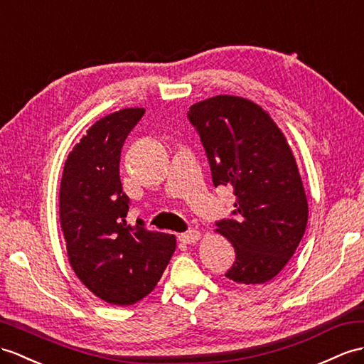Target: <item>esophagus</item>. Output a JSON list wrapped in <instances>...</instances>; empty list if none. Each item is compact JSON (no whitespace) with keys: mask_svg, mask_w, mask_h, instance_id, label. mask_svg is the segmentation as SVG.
Wrapping results in <instances>:
<instances>
[{"mask_svg":"<svg viewBox=\"0 0 364 364\" xmlns=\"http://www.w3.org/2000/svg\"><path fill=\"white\" fill-rule=\"evenodd\" d=\"M200 239V233L198 230H188L182 235H179V241L183 244H196Z\"/></svg>","mask_w":364,"mask_h":364,"instance_id":"obj_1","label":"esophagus"}]
</instances>
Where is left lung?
Here are the masks:
<instances>
[{
  "label": "left lung",
  "instance_id": "1",
  "mask_svg": "<svg viewBox=\"0 0 364 364\" xmlns=\"http://www.w3.org/2000/svg\"><path fill=\"white\" fill-rule=\"evenodd\" d=\"M188 119L205 148L213 185L235 191V218L219 220L215 230L236 253L225 277L236 284H265L294 256L309 218L289 141L267 111L242 97L202 100Z\"/></svg>",
  "mask_w": 364,
  "mask_h": 364
}]
</instances>
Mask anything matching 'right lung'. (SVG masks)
Segmentation results:
<instances>
[{"instance_id":"1","label":"right lung","mask_w":364,"mask_h":364,"mask_svg":"<svg viewBox=\"0 0 364 364\" xmlns=\"http://www.w3.org/2000/svg\"><path fill=\"white\" fill-rule=\"evenodd\" d=\"M145 114L125 108L97 120L69 153L60 183V225L70 267L100 299L131 306L151 294L176 250V236L127 223L129 198L119 164Z\"/></svg>"}]
</instances>
